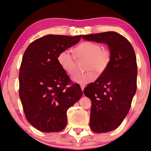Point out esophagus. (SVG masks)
<instances>
[{"label":"esophagus","mask_w":151,"mask_h":151,"mask_svg":"<svg viewBox=\"0 0 151 151\" xmlns=\"http://www.w3.org/2000/svg\"><path fill=\"white\" fill-rule=\"evenodd\" d=\"M85 85H81V89H82V91H83V89H84V88H85Z\"/></svg>","instance_id":"1"}]
</instances>
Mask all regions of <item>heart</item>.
Here are the masks:
<instances>
[{"instance_id": "heart-1", "label": "heart", "mask_w": 151, "mask_h": 151, "mask_svg": "<svg viewBox=\"0 0 151 151\" xmlns=\"http://www.w3.org/2000/svg\"><path fill=\"white\" fill-rule=\"evenodd\" d=\"M75 54L69 50L62 51L58 56V61L64 70L71 75L75 73L78 60H86L85 71L87 73L75 75L74 82L84 85L93 81L96 76H100L106 71L111 62L112 52L109 47H102L98 42L85 41L75 49ZM96 75V76L95 75Z\"/></svg>"}]
</instances>
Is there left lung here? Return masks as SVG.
<instances>
[{"mask_svg": "<svg viewBox=\"0 0 151 151\" xmlns=\"http://www.w3.org/2000/svg\"><path fill=\"white\" fill-rule=\"evenodd\" d=\"M82 38L106 43L112 52L111 62L106 71L83 91L91 101V129L96 133L111 132L127 116L136 93V54L129 40L116 32L83 35Z\"/></svg>", "mask_w": 151, "mask_h": 151, "instance_id": "left-lung-1", "label": "left lung"}]
</instances>
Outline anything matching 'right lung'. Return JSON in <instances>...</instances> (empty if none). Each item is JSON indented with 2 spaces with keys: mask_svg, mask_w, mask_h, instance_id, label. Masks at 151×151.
Returning a JSON list of instances; mask_svg holds the SVG:
<instances>
[{
  "mask_svg": "<svg viewBox=\"0 0 151 151\" xmlns=\"http://www.w3.org/2000/svg\"><path fill=\"white\" fill-rule=\"evenodd\" d=\"M81 36L48 35L29 45L19 73V94L29 123L39 131L58 132L67 123L66 112L83 95L58 61L62 51L79 41Z\"/></svg>",
  "mask_w": 151,
  "mask_h": 151,
  "instance_id": "add662e5",
  "label": "right lung"
}]
</instances>
